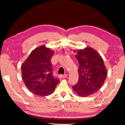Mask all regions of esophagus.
Masks as SVG:
<instances>
[{
  "mask_svg": "<svg viewBox=\"0 0 125 125\" xmlns=\"http://www.w3.org/2000/svg\"><path fill=\"white\" fill-rule=\"evenodd\" d=\"M59 78H61V79H64L65 78H67V74H65V75H62V74H61L60 75L58 76Z\"/></svg>",
  "mask_w": 125,
  "mask_h": 125,
  "instance_id": "obj_1",
  "label": "esophagus"
}]
</instances>
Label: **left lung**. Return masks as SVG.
Listing matches in <instances>:
<instances>
[{"instance_id":"1","label":"left lung","mask_w":125,"mask_h":125,"mask_svg":"<svg viewBox=\"0 0 125 125\" xmlns=\"http://www.w3.org/2000/svg\"><path fill=\"white\" fill-rule=\"evenodd\" d=\"M79 63V80L73 90L80 97H87L100 89L108 72L101 55L92 47L73 50Z\"/></svg>"}]
</instances>
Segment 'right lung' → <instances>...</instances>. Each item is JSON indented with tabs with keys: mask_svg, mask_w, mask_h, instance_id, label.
<instances>
[{
	"mask_svg": "<svg viewBox=\"0 0 125 125\" xmlns=\"http://www.w3.org/2000/svg\"><path fill=\"white\" fill-rule=\"evenodd\" d=\"M54 51L42 45L31 52L21 65L22 79L28 90L40 96L52 94L60 80L52 75L51 59Z\"/></svg>",
	"mask_w": 125,
	"mask_h": 125,
	"instance_id": "obj_1",
	"label": "right lung"
}]
</instances>
